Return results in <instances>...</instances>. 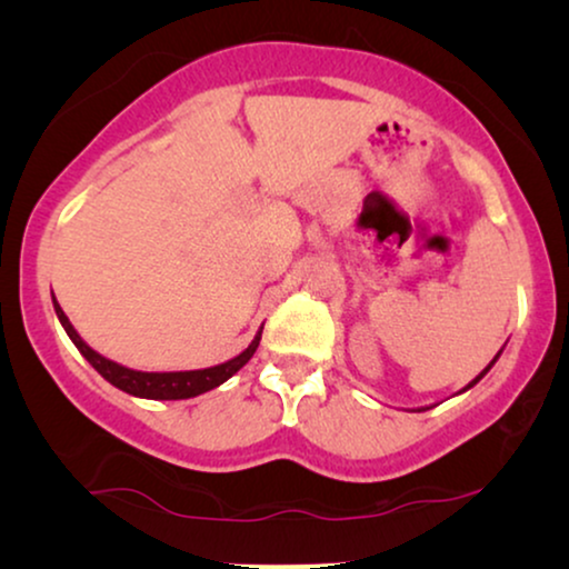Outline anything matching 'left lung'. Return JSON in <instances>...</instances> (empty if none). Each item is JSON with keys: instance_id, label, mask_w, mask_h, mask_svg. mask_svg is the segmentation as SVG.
<instances>
[{"instance_id": "1", "label": "left lung", "mask_w": 569, "mask_h": 569, "mask_svg": "<svg viewBox=\"0 0 569 569\" xmlns=\"http://www.w3.org/2000/svg\"><path fill=\"white\" fill-rule=\"evenodd\" d=\"M500 355H502V349H500V352H497V355H495V360H492V362H489V365H487V368H485V370H481V372H479V376H477V378H473L469 386H466V388H463V391H469V388H471V386H477V383H479V380H481V378H485L489 370H492V365L497 362V357H500ZM417 411H425V409H417Z\"/></svg>"}]
</instances>
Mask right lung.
<instances>
[{
	"mask_svg": "<svg viewBox=\"0 0 569 569\" xmlns=\"http://www.w3.org/2000/svg\"><path fill=\"white\" fill-rule=\"evenodd\" d=\"M53 310H57V318L59 323L64 326L67 337L74 341V347L80 349V355L88 360L92 368H96L100 376H103L108 383L121 388V391H127L131 396H137V399H154V401H178V399H193V396L199 393H207L212 391V388L222 386L224 380L236 376V372L243 368V365L251 360L256 347H259L261 341V331L256 333L251 345H248L243 352L238 357H232V360L222 362V365H214V368H204V370H181V372H142V370H131V368H123V365L108 360V357L98 355L96 349L84 345V339L77 333V329L72 323H69V318L64 316V310L53 298ZM263 329V326H261Z\"/></svg>",
	"mask_w": 569,
	"mask_h": 569,
	"instance_id": "1",
	"label": "right lung"
}]
</instances>
